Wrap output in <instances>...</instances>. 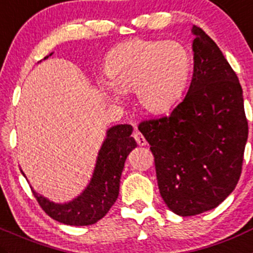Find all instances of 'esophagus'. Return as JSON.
I'll use <instances>...</instances> for the list:
<instances>
[{"mask_svg":"<svg viewBox=\"0 0 253 253\" xmlns=\"http://www.w3.org/2000/svg\"><path fill=\"white\" fill-rule=\"evenodd\" d=\"M134 139H135L136 143H138L139 145H140V146L146 145V140H145V138H144V136L141 135L140 133H138V131H136V133H134Z\"/></svg>","mask_w":253,"mask_h":253,"instance_id":"obj_1","label":"esophagus"}]
</instances>
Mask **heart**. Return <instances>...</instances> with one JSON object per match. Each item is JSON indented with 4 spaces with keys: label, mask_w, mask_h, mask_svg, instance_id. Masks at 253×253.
<instances>
[{
    "label": "heart",
    "mask_w": 253,
    "mask_h": 253,
    "mask_svg": "<svg viewBox=\"0 0 253 253\" xmlns=\"http://www.w3.org/2000/svg\"><path fill=\"white\" fill-rule=\"evenodd\" d=\"M190 69L191 54L179 41L134 38L109 52L104 66L108 85L100 83V90L112 102L134 90L141 110L164 114L181 97Z\"/></svg>",
    "instance_id": "1"
}]
</instances>
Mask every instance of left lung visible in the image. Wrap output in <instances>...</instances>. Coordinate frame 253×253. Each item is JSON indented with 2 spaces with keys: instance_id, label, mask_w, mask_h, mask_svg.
<instances>
[{
  "instance_id": "1",
  "label": "left lung",
  "mask_w": 253,
  "mask_h": 253,
  "mask_svg": "<svg viewBox=\"0 0 253 253\" xmlns=\"http://www.w3.org/2000/svg\"><path fill=\"white\" fill-rule=\"evenodd\" d=\"M194 73L169 117L139 125L155 158L168 208L194 216L217 208L239 182L249 136L236 73L215 42L194 26Z\"/></svg>"
}]
</instances>
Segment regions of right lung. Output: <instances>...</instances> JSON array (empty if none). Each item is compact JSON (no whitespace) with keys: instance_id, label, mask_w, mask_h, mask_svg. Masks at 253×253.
Returning <instances> with one entry per match:
<instances>
[{"instance_id":"right-lung-1","label":"right lung","mask_w":253,"mask_h":253,"mask_svg":"<svg viewBox=\"0 0 253 253\" xmlns=\"http://www.w3.org/2000/svg\"><path fill=\"white\" fill-rule=\"evenodd\" d=\"M49 56L44 57V59ZM131 133L133 126L129 124L113 125L108 129L98 151L92 177L83 191L72 200L63 204L54 203L32 187L33 195L44 212L53 220L71 226L93 225L104 217L119 195L125 160L129 153L136 148V141L130 136ZM21 172L26 177L22 170Z\"/></svg>"}]
</instances>
